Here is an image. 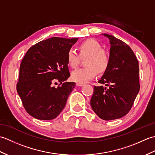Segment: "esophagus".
<instances>
[{
    "instance_id": "esophagus-1",
    "label": "esophagus",
    "mask_w": 155,
    "mask_h": 155,
    "mask_svg": "<svg viewBox=\"0 0 155 155\" xmlns=\"http://www.w3.org/2000/svg\"><path fill=\"white\" fill-rule=\"evenodd\" d=\"M84 83H77V86H78V87H83V86H84Z\"/></svg>"
}]
</instances>
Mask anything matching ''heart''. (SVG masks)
I'll return each mask as SVG.
<instances>
[{"instance_id":"heart-1","label":"heart","mask_w":155,"mask_h":155,"mask_svg":"<svg viewBox=\"0 0 155 155\" xmlns=\"http://www.w3.org/2000/svg\"><path fill=\"white\" fill-rule=\"evenodd\" d=\"M81 57H87L84 68H78L71 73L72 81L84 83L107 71L110 63V57L106 51L102 50V46L94 39H87L78 46ZM79 55L74 49H69L67 52V62L72 68H76L79 63Z\"/></svg>"}]
</instances>
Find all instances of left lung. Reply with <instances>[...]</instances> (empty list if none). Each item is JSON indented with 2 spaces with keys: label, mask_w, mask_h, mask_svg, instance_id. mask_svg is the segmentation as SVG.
Segmentation results:
<instances>
[{
  "label": "left lung",
  "mask_w": 155,
  "mask_h": 155,
  "mask_svg": "<svg viewBox=\"0 0 155 155\" xmlns=\"http://www.w3.org/2000/svg\"><path fill=\"white\" fill-rule=\"evenodd\" d=\"M110 45V63L98 81L108 87H94L91 106L101 119L111 120L125 116L140 90L139 62L132 49L113 36L103 34Z\"/></svg>",
  "instance_id": "left-lung-1"
}]
</instances>
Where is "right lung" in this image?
<instances>
[{
  "instance_id": "right-lung-1",
  "label": "right lung",
  "mask_w": 155,
  "mask_h": 155,
  "mask_svg": "<svg viewBox=\"0 0 155 155\" xmlns=\"http://www.w3.org/2000/svg\"><path fill=\"white\" fill-rule=\"evenodd\" d=\"M78 38L52 37L28 49L20 66L17 93L27 113L39 120H52L63 110L75 87L70 77L67 52ZM61 83L58 87L53 83Z\"/></svg>"
}]
</instances>
